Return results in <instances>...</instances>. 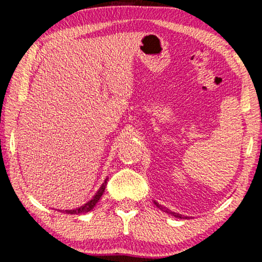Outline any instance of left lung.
<instances>
[{
  "instance_id": "left-lung-1",
  "label": "left lung",
  "mask_w": 262,
  "mask_h": 262,
  "mask_svg": "<svg viewBox=\"0 0 262 262\" xmlns=\"http://www.w3.org/2000/svg\"><path fill=\"white\" fill-rule=\"evenodd\" d=\"M155 205L159 207L160 210H162V211H164V212H167V213H170V214H173L174 217H177V218H182V220H184V218H187V217H185V216H182V214H179V213H175V212H173V211H169L168 209H166V207H163L162 205H160L159 203H156L155 202Z\"/></svg>"
}]
</instances>
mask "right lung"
Wrapping results in <instances>:
<instances>
[{
  "instance_id": "1",
  "label": "right lung",
  "mask_w": 262,
  "mask_h": 262,
  "mask_svg": "<svg viewBox=\"0 0 262 262\" xmlns=\"http://www.w3.org/2000/svg\"><path fill=\"white\" fill-rule=\"evenodd\" d=\"M106 185H107V179L105 180V182L101 185V187L99 188V191L96 192V194L93 196V199L89 200L88 203H85L84 205H82L81 207H78V209H74V210H63L62 212L64 213H70V214H78V213H85V212H89V211L93 210V207L95 206V204L99 202L100 198H101L102 193L105 192V188H106Z\"/></svg>"
}]
</instances>
